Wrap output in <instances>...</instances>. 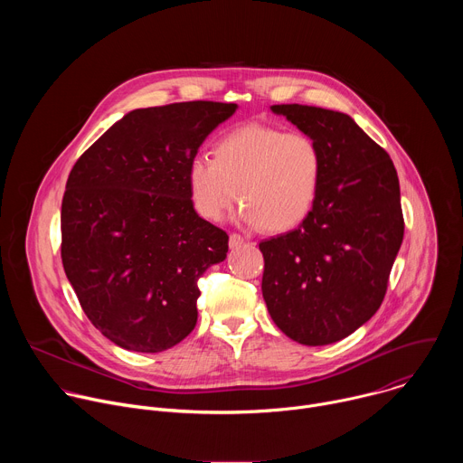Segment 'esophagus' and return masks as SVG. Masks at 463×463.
I'll use <instances>...</instances> for the list:
<instances>
[{"label": "esophagus", "instance_id": "obj_1", "mask_svg": "<svg viewBox=\"0 0 463 463\" xmlns=\"http://www.w3.org/2000/svg\"><path fill=\"white\" fill-rule=\"evenodd\" d=\"M243 243H245V238H243L241 234L232 232V234L229 236V245H231V249H240Z\"/></svg>", "mask_w": 463, "mask_h": 463}]
</instances>
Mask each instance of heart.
<instances>
[{"label": "heart", "instance_id": "heart-1", "mask_svg": "<svg viewBox=\"0 0 463 463\" xmlns=\"http://www.w3.org/2000/svg\"><path fill=\"white\" fill-rule=\"evenodd\" d=\"M186 183L195 213L209 222H220L240 197L241 225L288 231L317 202L322 154L302 131L241 126L214 145L213 159L197 156L188 163Z\"/></svg>", "mask_w": 463, "mask_h": 463}]
</instances>
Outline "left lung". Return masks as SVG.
<instances>
[{"label": "left lung", "mask_w": 463, "mask_h": 463, "mask_svg": "<svg viewBox=\"0 0 463 463\" xmlns=\"http://www.w3.org/2000/svg\"><path fill=\"white\" fill-rule=\"evenodd\" d=\"M271 109L318 145L322 183L295 231L260 241L263 300L289 339L332 345L384 298L405 232L398 172L346 113L302 104Z\"/></svg>", "instance_id": "1"}]
</instances>
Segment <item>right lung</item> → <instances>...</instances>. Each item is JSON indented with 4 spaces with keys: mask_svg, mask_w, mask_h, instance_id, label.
<instances>
[{
    "mask_svg": "<svg viewBox=\"0 0 463 463\" xmlns=\"http://www.w3.org/2000/svg\"><path fill=\"white\" fill-rule=\"evenodd\" d=\"M236 104L192 100L134 109L75 163L61 200V263L99 332L157 354L195 326L197 280L229 236L194 211L186 168Z\"/></svg>",
    "mask_w": 463,
    "mask_h": 463,
    "instance_id": "1",
    "label": "right lung"
}]
</instances>
